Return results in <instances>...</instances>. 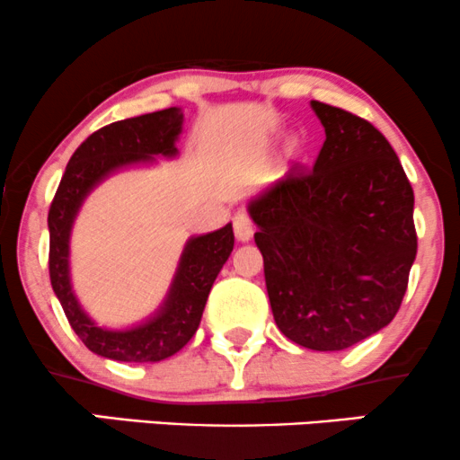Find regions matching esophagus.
<instances>
[{"label":"esophagus","instance_id":"esophagus-1","mask_svg":"<svg viewBox=\"0 0 460 460\" xmlns=\"http://www.w3.org/2000/svg\"><path fill=\"white\" fill-rule=\"evenodd\" d=\"M234 229H235V237L240 242H250L254 235V223L250 218V214L246 210H237L234 217Z\"/></svg>","mask_w":460,"mask_h":460}]
</instances>
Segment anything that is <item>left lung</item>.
Segmentation results:
<instances>
[{
    "instance_id": "left-lung-1",
    "label": "left lung",
    "mask_w": 460,
    "mask_h": 460,
    "mask_svg": "<svg viewBox=\"0 0 460 460\" xmlns=\"http://www.w3.org/2000/svg\"><path fill=\"white\" fill-rule=\"evenodd\" d=\"M312 110L327 136L314 167H290L248 212L278 329L335 352L399 312L418 248L414 190L374 125L323 102Z\"/></svg>"
}]
</instances>
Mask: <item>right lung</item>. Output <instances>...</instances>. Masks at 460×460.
<instances>
[{
    "instance_id": "add662e5",
    "label": "right lung",
    "mask_w": 460,
    "mask_h": 460,
    "mask_svg": "<svg viewBox=\"0 0 460 460\" xmlns=\"http://www.w3.org/2000/svg\"><path fill=\"white\" fill-rule=\"evenodd\" d=\"M182 120V110L167 108L102 127L72 155L50 203L49 271L52 290L75 335L100 357L123 363H156L182 350L199 327L212 284L234 250L231 223L212 234L190 237L163 305L153 318L131 329L97 327L74 295L69 278V235L86 195L123 167L155 163V156H176Z\"/></svg>"
}]
</instances>
